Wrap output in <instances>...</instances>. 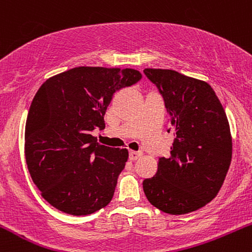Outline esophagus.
Listing matches in <instances>:
<instances>
[{
	"label": "esophagus",
	"mask_w": 252,
	"mask_h": 252,
	"mask_svg": "<svg viewBox=\"0 0 252 252\" xmlns=\"http://www.w3.org/2000/svg\"><path fill=\"white\" fill-rule=\"evenodd\" d=\"M141 156H142V153H140V152H130L129 153V160L130 161H135V160H137V158H140Z\"/></svg>",
	"instance_id": "obj_1"
}]
</instances>
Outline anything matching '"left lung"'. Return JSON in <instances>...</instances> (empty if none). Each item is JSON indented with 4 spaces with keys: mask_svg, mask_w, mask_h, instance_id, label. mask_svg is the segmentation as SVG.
Instances as JSON below:
<instances>
[{
    "mask_svg": "<svg viewBox=\"0 0 252 252\" xmlns=\"http://www.w3.org/2000/svg\"><path fill=\"white\" fill-rule=\"evenodd\" d=\"M162 94L168 132L175 138L170 158H160L158 172L143 181L150 204L169 215L193 212L216 198L232 158V137L220 100L204 80L174 70L146 68Z\"/></svg>",
    "mask_w": 252,
    "mask_h": 252,
    "instance_id": "obj_1",
    "label": "left lung"
}]
</instances>
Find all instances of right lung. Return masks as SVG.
I'll return each instance as SVG.
<instances>
[{
    "mask_svg": "<svg viewBox=\"0 0 252 252\" xmlns=\"http://www.w3.org/2000/svg\"><path fill=\"white\" fill-rule=\"evenodd\" d=\"M142 78L132 68L80 66L48 78L28 111L25 155L42 198L62 212L86 216L114 196L128 149L97 142L115 92Z\"/></svg>",
    "mask_w": 252,
    "mask_h": 252,
    "instance_id": "obj_1",
    "label": "right lung"
}]
</instances>
